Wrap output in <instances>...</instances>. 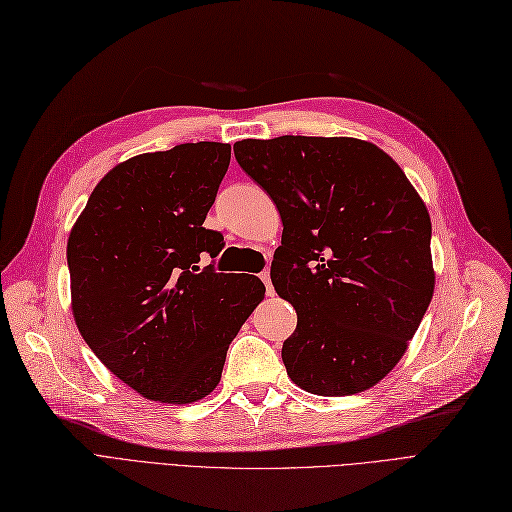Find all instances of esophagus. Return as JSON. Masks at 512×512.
<instances>
[{"instance_id":"obj_1","label":"esophagus","mask_w":512,"mask_h":512,"mask_svg":"<svg viewBox=\"0 0 512 512\" xmlns=\"http://www.w3.org/2000/svg\"><path fill=\"white\" fill-rule=\"evenodd\" d=\"M260 279H262V284H264V288H267V292H269V294H273V284H271V273H269V271H262V273H260Z\"/></svg>"}]
</instances>
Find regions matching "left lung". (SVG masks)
<instances>
[{
    "mask_svg": "<svg viewBox=\"0 0 512 512\" xmlns=\"http://www.w3.org/2000/svg\"><path fill=\"white\" fill-rule=\"evenodd\" d=\"M284 222L271 281L296 309L290 379L349 396L398 364L434 294L432 224L402 169L354 137L281 135L233 146Z\"/></svg>",
    "mask_w": 512,
    "mask_h": 512,
    "instance_id": "left-lung-1",
    "label": "left lung"
}]
</instances>
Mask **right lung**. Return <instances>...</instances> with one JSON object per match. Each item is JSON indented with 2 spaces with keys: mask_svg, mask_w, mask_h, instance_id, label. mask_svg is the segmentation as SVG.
Returning a JSON list of instances; mask_svg holds the SVG:
<instances>
[{
  "mask_svg": "<svg viewBox=\"0 0 512 512\" xmlns=\"http://www.w3.org/2000/svg\"><path fill=\"white\" fill-rule=\"evenodd\" d=\"M228 163L231 146L218 142L129 158L95 186L67 241L82 339L150 400L186 404L214 390L264 296L254 275L199 269L224 248L203 222Z\"/></svg>",
  "mask_w": 512,
  "mask_h": 512,
  "instance_id": "obj_1",
  "label": "right lung"
}]
</instances>
